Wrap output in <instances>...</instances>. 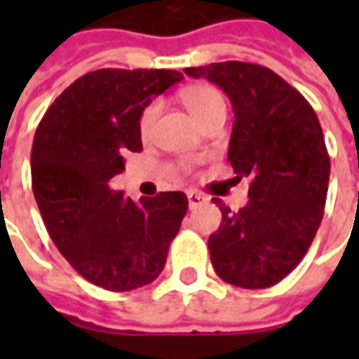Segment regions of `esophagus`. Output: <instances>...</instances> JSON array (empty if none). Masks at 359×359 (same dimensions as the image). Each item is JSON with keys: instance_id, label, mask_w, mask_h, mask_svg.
<instances>
[{"instance_id": "obj_1", "label": "esophagus", "mask_w": 359, "mask_h": 359, "mask_svg": "<svg viewBox=\"0 0 359 359\" xmlns=\"http://www.w3.org/2000/svg\"><path fill=\"white\" fill-rule=\"evenodd\" d=\"M187 196H188V203H190V208H192V210L208 202V198H205V196L200 194V192H194V190H192V192H188Z\"/></svg>"}]
</instances>
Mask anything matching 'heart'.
Masks as SVG:
<instances>
[{
	"label": "heart",
	"instance_id": "b5f03b06",
	"mask_svg": "<svg viewBox=\"0 0 359 359\" xmlns=\"http://www.w3.org/2000/svg\"><path fill=\"white\" fill-rule=\"evenodd\" d=\"M180 100L187 105L190 115L196 118L198 125H202L203 121H208L213 115L225 113L226 115V102L225 95L219 88L211 86V84H194L188 86L180 92ZM157 113H159V102H149L140 113V121H138V128H140L142 138H148L151 133V126L156 121Z\"/></svg>",
	"mask_w": 359,
	"mask_h": 359
}]
</instances>
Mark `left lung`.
I'll use <instances>...</instances> for the list:
<instances>
[{
    "label": "left lung",
    "mask_w": 359,
    "mask_h": 359,
    "mask_svg": "<svg viewBox=\"0 0 359 359\" xmlns=\"http://www.w3.org/2000/svg\"><path fill=\"white\" fill-rule=\"evenodd\" d=\"M233 103L229 161L250 179L238 211L219 198L221 225L208 246L213 269L241 288H269L298 267L323 219L331 159L308 100L271 69L244 61L188 67Z\"/></svg>",
    "instance_id": "8db88e82"
}]
</instances>
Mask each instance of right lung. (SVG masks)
<instances>
[{"label": "right lung", "mask_w": 359, "mask_h": 359, "mask_svg": "<svg viewBox=\"0 0 359 359\" xmlns=\"http://www.w3.org/2000/svg\"><path fill=\"white\" fill-rule=\"evenodd\" d=\"M180 81L169 69L92 71L65 88L36 128L30 171L43 225L74 271L105 290L156 280L187 215L184 192L136 203L109 188L125 171L126 151H142V109Z\"/></svg>", "instance_id": "obj_1"}]
</instances>
